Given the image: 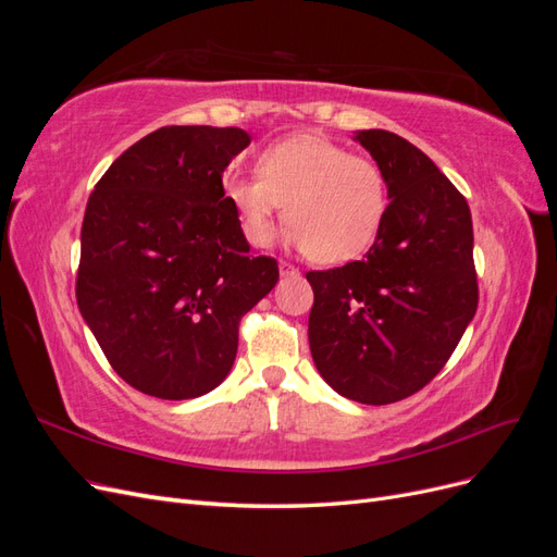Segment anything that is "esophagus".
I'll list each match as a JSON object with an SVG mask.
<instances>
[{
	"instance_id": "34e87169",
	"label": "esophagus",
	"mask_w": 557,
	"mask_h": 557,
	"mask_svg": "<svg viewBox=\"0 0 557 557\" xmlns=\"http://www.w3.org/2000/svg\"><path fill=\"white\" fill-rule=\"evenodd\" d=\"M278 269H281V276H295L297 274V267L290 264V262H285V260L278 262Z\"/></svg>"
}]
</instances>
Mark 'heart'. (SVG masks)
Segmentation results:
<instances>
[{
  "instance_id": "b5f03b06",
  "label": "heart",
  "mask_w": 557,
  "mask_h": 557,
  "mask_svg": "<svg viewBox=\"0 0 557 557\" xmlns=\"http://www.w3.org/2000/svg\"><path fill=\"white\" fill-rule=\"evenodd\" d=\"M225 197L252 248L272 244L285 205L290 239L318 264L360 258L376 242L391 205L376 160L315 134L267 146L258 172L227 176Z\"/></svg>"
}]
</instances>
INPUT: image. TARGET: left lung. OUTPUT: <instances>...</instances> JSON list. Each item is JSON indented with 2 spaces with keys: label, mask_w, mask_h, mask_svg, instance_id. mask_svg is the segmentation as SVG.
I'll list each match as a JSON object with an SVG mask.
<instances>
[{
  "label": "left lung",
  "mask_w": 557,
  "mask_h": 557,
  "mask_svg": "<svg viewBox=\"0 0 557 557\" xmlns=\"http://www.w3.org/2000/svg\"><path fill=\"white\" fill-rule=\"evenodd\" d=\"M358 141L383 166L391 205L362 260L307 272L311 356L360 404L411 397L442 372L479 307L467 199L423 150L385 129Z\"/></svg>",
  "instance_id": "left-lung-1"
}]
</instances>
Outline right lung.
Wrapping results in <instances>:
<instances>
[{
  "mask_svg": "<svg viewBox=\"0 0 557 557\" xmlns=\"http://www.w3.org/2000/svg\"><path fill=\"white\" fill-rule=\"evenodd\" d=\"M248 144L239 127H160L88 199L76 301L113 372L144 395L193 399L221 385L242 318L278 281V262L250 252L223 188Z\"/></svg>",
  "mask_w": 557,
  "mask_h": 557,
  "instance_id": "1",
  "label": "right lung"
}]
</instances>
